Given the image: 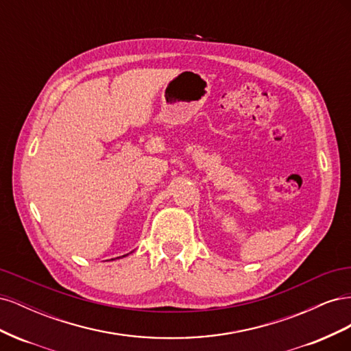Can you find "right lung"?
Returning a JSON list of instances; mask_svg holds the SVG:
<instances>
[{"label":"right lung","mask_w":351,"mask_h":351,"mask_svg":"<svg viewBox=\"0 0 351 351\" xmlns=\"http://www.w3.org/2000/svg\"><path fill=\"white\" fill-rule=\"evenodd\" d=\"M127 254H129V253H127ZM127 254H123V256H120V258H124V256H127ZM115 259H119V258H115ZM114 261V259H112Z\"/></svg>","instance_id":"add662e5"}]
</instances>
